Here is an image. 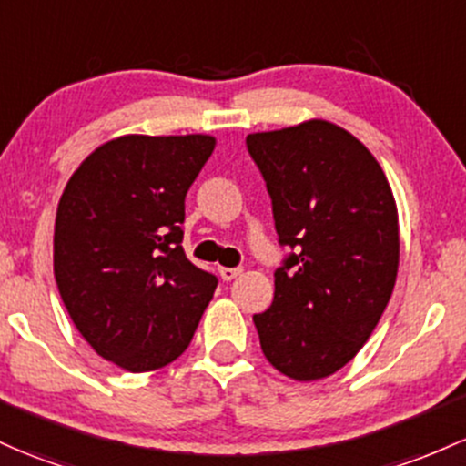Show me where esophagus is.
I'll return each mask as SVG.
<instances>
[{"instance_id": "34e87169", "label": "esophagus", "mask_w": 466, "mask_h": 466, "mask_svg": "<svg viewBox=\"0 0 466 466\" xmlns=\"http://www.w3.org/2000/svg\"><path fill=\"white\" fill-rule=\"evenodd\" d=\"M243 269L241 268H218V274H221V279L223 280H232V279H237L238 274H241Z\"/></svg>"}]
</instances>
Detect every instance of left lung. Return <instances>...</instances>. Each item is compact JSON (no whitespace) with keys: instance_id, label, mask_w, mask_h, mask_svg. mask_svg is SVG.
<instances>
[{"instance_id":"8db88e82","label":"left lung","mask_w":466,"mask_h":466,"mask_svg":"<svg viewBox=\"0 0 466 466\" xmlns=\"http://www.w3.org/2000/svg\"><path fill=\"white\" fill-rule=\"evenodd\" d=\"M294 252L274 272L272 308L254 314L269 365L299 382L345 367L376 329L400 260L396 198L374 155L325 119L248 135Z\"/></svg>"}]
</instances>
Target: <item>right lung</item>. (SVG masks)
<instances>
[{"instance_id":"obj_1","label":"right lung","mask_w":466,"mask_h":466,"mask_svg":"<svg viewBox=\"0 0 466 466\" xmlns=\"http://www.w3.org/2000/svg\"><path fill=\"white\" fill-rule=\"evenodd\" d=\"M209 135H124L81 161L55 218V280L88 345L141 374L177 360L217 289L183 252L186 194Z\"/></svg>"}]
</instances>
